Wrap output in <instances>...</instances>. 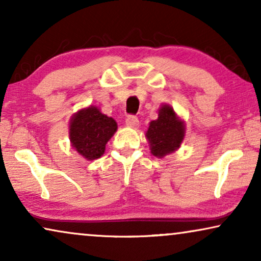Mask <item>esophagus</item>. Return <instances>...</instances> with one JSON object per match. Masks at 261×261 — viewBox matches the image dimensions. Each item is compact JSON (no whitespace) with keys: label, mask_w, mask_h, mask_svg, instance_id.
Segmentation results:
<instances>
[{"label":"esophagus","mask_w":261,"mask_h":261,"mask_svg":"<svg viewBox=\"0 0 261 261\" xmlns=\"http://www.w3.org/2000/svg\"><path fill=\"white\" fill-rule=\"evenodd\" d=\"M126 124L128 127H137L138 124H139V120H138V117L137 116H134V115H130V116H128L127 117V120H126Z\"/></svg>","instance_id":"1"}]
</instances>
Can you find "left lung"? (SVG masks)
I'll use <instances>...</instances> for the list:
<instances>
[{
	"mask_svg": "<svg viewBox=\"0 0 261 261\" xmlns=\"http://www.w3.org/2000/svg\"><path fill=\"white\" fill-rule=\"evenodd\" d=\"M185 138V122L173 107L163 105L158 110V119L149 122L146 139L151 153L156 158L172 154L180 147Z\"/></svg>",
	"mask_w": 261,
	"mask_h": 261,
	"instance_id": "left-lung-1",
	"label": "left lung"
}]
</instances>
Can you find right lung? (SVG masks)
<instances>
[{
	"label": "right lung",
	"instance_id": "1",
	"mask_svg": "<svg viewBox=\"0 0 261 261\" xmlns=\"http://www.w3.org/2000/svg\"><path fill=\"white\" fill-rule=\"evenodd\" d=\"M116 130V121L103 114L96 106L80 109L69 123L71 146L87 160L101 158L105 154L107 142Z\"/></svg>",
	"mask_w": 261,
	"mask_h": 261
}]
</instances>
